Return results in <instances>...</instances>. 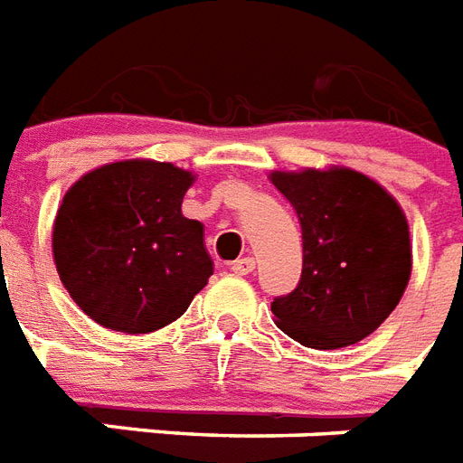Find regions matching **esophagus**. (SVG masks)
Instances as JSON below:
<instances>
[{"label": "esophagus", "instance_id": "esophagus-1", "mask_svg": "<svg viewBox=\"0 0 463 463\" xmlns=\"http://www.w3.org/2000/svg\"><path fill=\"white\" fill-rule=\"evenodd\" d=\"M229 269H232L234 275H249V272L255 269V260L253 258H239V260H234L229 265Z\"/></svg>", "mask_w": 463, "mask_h": 463}]
</instances>
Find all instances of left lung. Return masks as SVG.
I'll use <instances>...</instances> for the list:
<instances>
[{
	"mask_svg": "<svg viewBox=\"0 0 463 463\" xmlns=\"http://www.w3.org/2000/svg\"><path fill=\"white\" fill-rule=\"evenodd\" d=\"M303 234L296 289L272 313L284 335L310 349H342L375 332L411 277L409 224L380 184L351 169L275 172Z\"/></svg>",
	"mask_w": 463,
	"mask_h": 463,
	"instance_id": "left-lung-1",
	"label": "left lung"
}]
</instances>
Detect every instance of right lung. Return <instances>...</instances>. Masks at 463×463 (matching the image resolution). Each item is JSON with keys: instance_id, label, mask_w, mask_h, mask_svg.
Masks as SVG:
<instances>
[{"instance_id": "add662e5", "label": "right lung", "mask_w": 463, "mask_h": 463, "mask_svg": "<svg viewBox=\"0 0 463 463\" xmlns=\"http://www.w3.org/2000/svg\"><path fill=\"white\" fill-rule=\"evenodd\" d=\"M194 184L169 162L127 160L76 181L54 220L66 291L102 327L146 335L186 313L213 275L203 224L181 214Z\"/></svg>"}]
</instances>
